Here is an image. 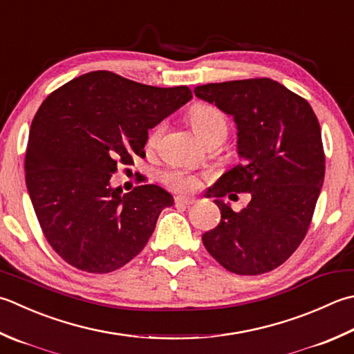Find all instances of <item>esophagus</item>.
I'll return each instance as SVG.
<instances>
[{"mask_svg":"<svg viewBox=\"0 0 354 354\" xmlns=\"http://www.w3.org/2000/svg\"><path fill=\"white\" fill-rule=\"evenodd\" d=\"M196 199L193 196H176L175 198V204L176 205H192L195 204Z\"/></svg>","mask_w":354,"mask_h":354,"instance_id":"34e87169","label":"esophagus"}]
</instances>
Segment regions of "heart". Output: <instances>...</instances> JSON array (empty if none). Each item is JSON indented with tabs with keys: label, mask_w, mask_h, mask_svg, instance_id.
Segmentation results:
<instances>
[{
	"label": "heart",
	"mask_w": 354,
	"mask_h": 354,
	"mask_svg": "<svg viewBox=\"0 0 354 354\" xmlns=\"http://www.w3.org/2000/svg\"><path fill=\"white\" fill-rule=\"evenodd\" d=\"M189 120L192 127L195 129L196 133L203 138L205 142L216 140V138H221L223 141L225 140L228 131V122L227 118L219 109L209 106V104H196V106H193L190 110ZM161 133L162 126H158L151 130L147 140L149 145H151V147L156 145ZM162 179L169 187L179 192L195 190L199 184L198 178L187 170L165 171L162 175Z\"/></svg>",
	"instance_id": "heart-1"
}]
</instances>
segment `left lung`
<instances>
[{"label": "left lung", "instance_id": "left-lung-1", "mask_svg": "<svg viewBox=\"0 0 354 354\" xmlns=\"http://www.w3.org/2000/svg\"><path fill=\"white\" fill-rule=\"evenodd\" d=\"M199 100L233 116L238 165L205 196H214L221 223L203 234L204 247L228 272L262 274L293 254L306 238L324 184L321 127L310 104L270 78L195 87ZM250 192L239 214L222 198Z\"/></svg>", "mask_w": 354, "mask_h": 354}]
</instances>
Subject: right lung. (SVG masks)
<instances>
[{
    "label": "right lung",
    "instance_id": "obj_1",
    "mask_svg": "<svg viewBox=\"0 0 354 354\" xmlns=\"http://www.w3.org/2000/svg\"><path fill=\"white\" fill-rule=\"evenodd\" d=\"M193 98L192 90L153 87L96 71L55 90L35 115L26 184L48 244L88 273L126 266L147 244L169 192L110 183L120 164L145 156L149 129Z\"/></svg>",
    "mask_w": 354,
    "mask_h": 354
}]
</instances>
